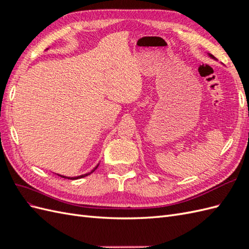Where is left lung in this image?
<instances>
[{
    "label": "left lung",
    "mask_w": 249,
    "mask_h": 249,
    "mask_svg": "<svg viewBox=\"0 0 249 249\" xmlns=\"http://www.w3.org/2000/svg\"><path fill=\"white\" fill-rule=\"evenodd\" d=\"M210 56H211V57H212V58H214V57H213V56H212V55H210Z\"/></svg>",
    "instance_id": "obj_1"
}]
</instances>
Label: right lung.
<instances>
[{
    "mask_svg": "<svg viewBox=\"0 0 249 249\" xmlns=\"http://www.w3.org/2000/svg\"><path fill=\"white\" fill-rule=\"evenodd\" d=\"M97 166H99V165H97ZM97 166H96V167H94V168H93V170H91V172H88V173H86V175H82V176H79V177L71 178V177H64V176H60V175H58V176H59V177H61V178H69V179H78V178H85V177L89 176L90 173H92V172L97 168Z\"/></svg>",
    "mask_w": 249,
    "mask_h": 249,
    "instance_id": "right-lung-1",
    "label": "right lung"
}]
</instances>
